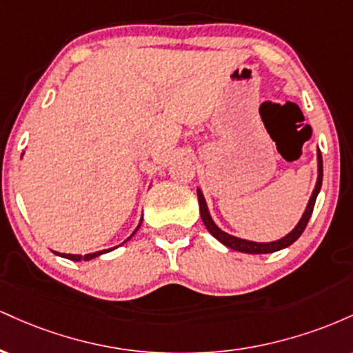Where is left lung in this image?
<instances>
[{
	"label": "left lung",
	"mask_w": 353,
	"mask_h": 353,
	"mask_svg": "<svg viewBox=\"0 0 353 353\" xmlns=\"http://www.w3.org/2000/svg\"><path fill=\"white\" fill-rule=\"evenodd\" d=\"M322 177H323V165H322V154L317 149V182H315V188L312 190L310 194V199L307 202V208L303 210L302 217L299 219L297 225L290 230L289 234L285 236L277 239V241L272 242H255V241H249V239H241L237 236H232V234L225 232L222 230L219 225L214 222L212 216H210L209 208H208V202H205L204 194L202 190L197 188V199H199V210H201V217L202 222H204L205 229L212 234L214 237L217 239L221 244H224L229 249L237 250V252H244V254H270V252H277V250L285 249V247L292 245L299 237L302 236V232L305 230L307 224H309V219L312 216V210H314L315 205V199H317L320 188H322Z\"/></svg>",
	"instance_id": "1"
}]
</instances>
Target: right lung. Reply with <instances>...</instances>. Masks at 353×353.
Returning a JSON list of instances; mask_svg holds the SVG:
<instances>
[{
    "label": "right lung",
    "instance_id": "1",
    "mask_svg": "<svg viewBox=\"0 0 353 353\" xmlns=\"http://www.w3.org/2000/svg\"><path fill=\"white\" fill-rule=\"evenodd\" d=\"M141 224H143V219H141V221H139V224H137V228L134 229V232H132L131 236H129L128 239H125L124 242H128L129 239H131L132 236H134V234L137 232V229L141 228ZM124 242H123V244H124ZM123 244H119V245H123ZM114 249H116V247H111V249L98 250V252H91V254H84V255H81V254H61V252H56V250H52V252H54L56 255H59V257L70 259V261H74V262H81V261H91V259L99 257V255H103V254H106V252H111V250H114Z\"/></svg>",
    "mask_w": 353,
    "mask_h": 353
}]
</instances>
